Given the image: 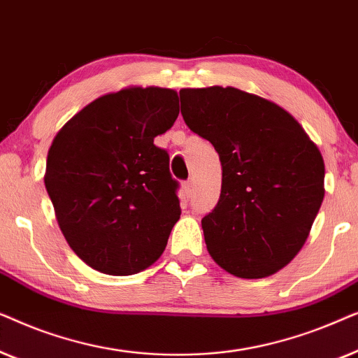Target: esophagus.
Returning a JSON list of instances; mask_svg holds the SVG:
<instances>
[{
    "mask_svg": "<svg viewBox=\"0 0 358 358\" xmlns=\"http://www.w3.org/2000/svg\"><path fill=\"white\" fill-rule=\"evenodd\" d=\"M184 190H185V194H187V197H190V195H192V192H194V180L192 179L185 180V182H184Z\"/></svg>",
    "mask_w": 358,
    "mask_h": 358,
    "instance_id": "esophagus-1",
    "label": "esophagus"
}]
</instances>
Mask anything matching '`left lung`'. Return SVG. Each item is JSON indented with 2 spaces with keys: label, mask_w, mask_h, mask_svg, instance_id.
<instances>
[{
  "label": "left lung",
  "mask_w": 358,
  "mask_h": 358,
  "mask_svg": "<svg viewBox=\"0 0 358 358\" xmlns=\"http://www.w3.org/2000/svg\"><path fill=\"white\" fill-rule=\"evenodd\" d=\"M180 114L222 161V194L202 218L213 261L241 278L285 267L324 199V161L301 125L236 87L180 90Z\"/></svg>",
  "instance_id": "left-lung-1"
}]
</instances>
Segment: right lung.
Listing matches in <instances>:
<instances>
[{
    "label": "right lung",
    "instance_id": "right-lung-1",
    "mask_svg": "<svg viewBox=\"0 0 358 358\" xmlns=\"http://www.w3.org/2000/svg\"><path fill=\"white\" fill-rule=\"evenodd\" d=\"M178 115L176 91L129 87L92 101L53 140L45 189L63 236L96 271L131 275L163 254L179 182L155 136Z\"/></svg>",
    "mask_w": 358,
    "mask_h": 358
}]
</instances>
